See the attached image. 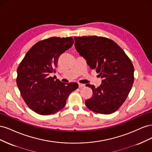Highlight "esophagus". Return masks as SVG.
Returning <instances> with one entry per match:
<instances>
[{
	"label": "esophagus",
	"instance_id": "1",
	"mask_svg": "<svg viewBox=\"0 0 152 152\" xmlns=\"http://www.w3.org/2000/svg\"><path fill=\"white\" fill-rule=\"evenodd\" d=\"M79 88H82V87H85V84H81V83H79Z\"/></svg>",
	"mask_w": 152,
	"mask_h": 152
}]
</instances>
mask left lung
Wrapping results in <instances>:
<instances>
[{"mask_svg": "<svg viewBox=\"0 0 152 152\" xmlns=\"http://www.w3.org/2000/svg\"><path fill=\"white\" fill-rule=\"evenodd\" d=\"M75 47L91 69L102 79V84L93 90V96L85 102L96 113L111 114L125 102L134 82V66L122 48L103 37H74Z\"/></svg>", "mask_w": 152, "mask_h": 152, "instance_id": "left-lung-1", "label": "left lung"}]
</instances>
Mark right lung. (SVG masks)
<instances>
[{"label": "right lung", "mask_w": 152, "mask_h": 152, "mask_svg": "<svg viewBox=\"0 0 152 152\" xmlns=\"http://www.w3.org/2000/svg\"><path fill=\"white\" fill-rule=\"evenodd\" d=\"M74 42L72 37H50L36 43L26 53L17 70L16 83L27 106L35 113L49 115L65 107L76 82L65 83L50 77L59 56Z\"/></svg>", "instance_id": "1"}]
</instances>
